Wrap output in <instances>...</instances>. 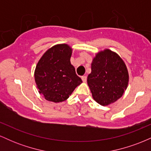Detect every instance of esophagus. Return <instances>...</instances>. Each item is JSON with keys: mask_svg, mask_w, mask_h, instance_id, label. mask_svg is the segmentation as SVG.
<instances>
[{"mask_svg": "<svg viewBox=\"0 0 151 151\" xmlns=\"http://www.w3.org/2000/svg\"><path fill=\"white\" fill-rule=\"evenodd\" d=\"M81 79H82L83 82H86V79H87V77H86V76H82V77H81Z\"/></svg>", "mask_w": 151, "mask_h": 151, "instance_id": "1", "label": "esophagus"}]
</instances>
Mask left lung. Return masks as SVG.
<instances>
[{
	"mask_svg": "<svg viewBox=\"0 0 151 151\" xmlns=\"http://www.w3.org/2000/svg\"><path fill=\"white\" fill-rule=\"evenodd\" d=\"M129 75L125 62L115 52H98L91 62L87 84L93 99L101 106L116 101L127 89Z\"/></svg>",
	"mask_w": 151,
	"mask_h": 151,
	"instance_id": "1",
	"label": "left lung"
}]
</instances>
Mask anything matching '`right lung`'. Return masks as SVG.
I'll return each instance as SVG.
<instances>
[{"instance_id":"add662e5","label":"right lung","mask_w":151,"mask_h":151,"mask_svg":"<svg viewBox=\"0 0 151 151\" xmlns=\"http://www.w3.org/2000/svg\"><path fill=\"white\" fill-rule=\"evenodd\" d=\"M72 48L67 44L55 45L38 61L34 77L38 92L47 101L59 103L67 100L82 83L71 64Z\"/></svg>"}]
</instances>
